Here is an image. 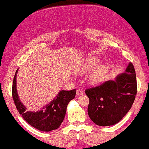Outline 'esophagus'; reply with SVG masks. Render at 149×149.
<instances>
[{"label":"esophagus","mask_w":149,"mask_h":149,"mask_svg":"<svg viewBox=\"0 0 149 149\" xmlns=\"http://www.w3.org/2000/svg\"><path fill=\"white\" fill-rule=\"evenodd\" d=\"M83 93H84V92H83V90H78L76 92V95H78V96L83 95Z\"/></svg>","instance_id":"1"}]
</instances>
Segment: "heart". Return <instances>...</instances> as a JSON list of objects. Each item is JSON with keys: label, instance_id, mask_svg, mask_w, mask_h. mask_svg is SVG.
<instances>
[{"label": "heart", "instance_id": "b5f03b06", "mask_svg": "<svg viewBox=\"0 0 149 149\" xmlns=\"http://www.w3.org/2000/svg\"><path fill=\"white\" fill-rule=\"evenodd\" d=\"M98 63L99 61L97 59H92L90 62L85 64L83 67L80 68L79 70H78V72L84 73L95 69L96 66L98 65ZM108 72H109L108 66H100L98 69L90 74V77H89V81H90V83H92V84H97V83H100L101 81H102L106 78V76L108 74Z\"/></svg>", "mask_w": 149, "mask_h": 149}]
</instances>
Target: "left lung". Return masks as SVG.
Here are the masks:
<instances>
[{
  "instance_id": "8db88e82",
  "label": "left lung",
  "mask_w": 149,
  "mask_h": 149,
  "mask_svg": "<svg viewBox=\"0 0 149 149\" xmlns=\"http://www.w3.org/2000/svg\"><path fill=\"white\" fill-rule=\"evenodd\" d=\"M136 91V73L130 62L114 80L85 90L90 101L88 113L90 119L100 126L118 123L131 109Z\"/></svg>"
}]
</instances>
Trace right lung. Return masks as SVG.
I'll use <instances>...</instances> for the list:
<instances>
[{
	"label": "right lung",
	"instance_id": "right-lung-1",
	"mask_svg": "<svg viewBox=\"0 0 149 149\" xmlns=\"http://www.w3.org/2000/svg\"><path fill=\"white\" fill-rule=\"evenodd\" d=\"M15 73L13 84V98L17 109L29 124L38 130L49 132L57 129L64 120L68 104L76 96V90H61L52 102L38 111H27L18 97Z\"/></svg>",
	"mask_w": 149,
	"mask_h": 149
}]
</instances>
